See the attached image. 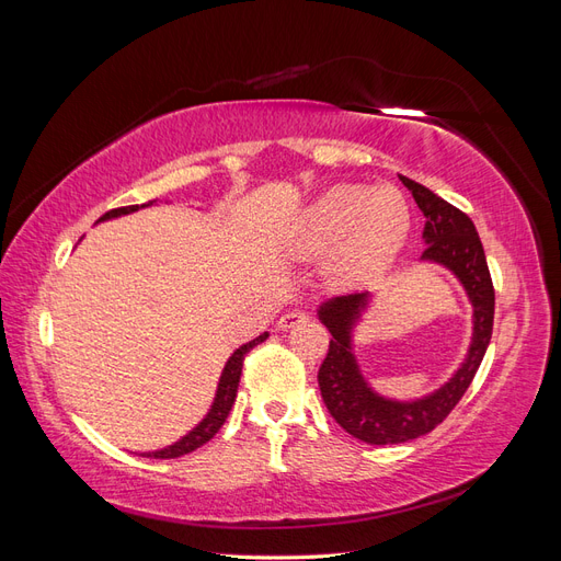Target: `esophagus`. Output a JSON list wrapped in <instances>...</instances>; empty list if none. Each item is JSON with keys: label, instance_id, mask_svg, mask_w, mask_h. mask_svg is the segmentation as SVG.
<instances>
[{"label": "esophagus", "instance_id": "obj_1", "mask_svg": "<svg viewBox=\"0 0 561 561\" xmlns=\"http://www.w3.org/2000/svg\"><path fill=\"white\" fill-rule=\"evenodd\" d=\"M307 320H309L307 313H301V311H285V313L280 316V320H278V328H280V330H290V328H297V325H301V322H307Z\"/></svg>", "mask_w": 561, "mask_h": 561}]
</instances>
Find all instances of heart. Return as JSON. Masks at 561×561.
Instances as JSON below:
<instances>
[{"label": "heart", "mask_w": 561, "mask_h": 561, "mask_svg": "<svg viewBox=\"0 0 561 561\" xmlns=\"http://www.w3.org/2000/svg\"><path fill=\"white\" fill-rule=\"evenodd\" d=\"M410 227V206L398 190L336 184L304 208L295 245L304 254H330L339 280L360 283L393 264Z\"/></svg>", "instance_id": "b5f03b06"}]
</instances>
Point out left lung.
Listing matches in <instances>:
<instances>
[{
  "instance_id": "left-lung-1",
  "label": "left lung",
  "mask_w": 561,
  "mask_h": 561,
  "mask_svg": "<svg viewBox=\"0 0 561 561\" xmlns=\"http://www.w3.org/2000/svg\"><path fill=\"white\" fill-rule=\"evenodd\" d=\"M400 180L426 217L423 239L428 248L423 250V260L445 264L463 283L472 301L474 328L466 363L443 388L416 402H393L377 396L365 383L351 353V330L367 307L369 295L353 293L322 304L318 316L332 339L325 360L318 369L320 396L339 426L367 445L410 443L437 428L472 383L494 330V283L472 219L423 184L402 175Z\"/></svg>"
}]
</instances>
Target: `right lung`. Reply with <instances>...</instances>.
<instances>
[{"mask_svg":"<svg viewBox=\"0 0 561 561\" xmlns=\"http://www.w3.org/2000/svg\"><path fill=\"white\" fill-rule=\"evenodd\" d=\"M138 208H140V206L114 208V210H110V213H105L103 217H100V222H103V219H110V217L128 215V213L138 210ZM266 336H268V334L264 332V334H260L257 339H252V342L243 344L239 351H233V355L229 358V363L225 365L222 377H219L217 398H215V402H213V410L208 412V416L203 419L190 435H184V437L180 439V443H175V445H171V447H165V449H161V451H149V454H142V456H154V458H178V456H184V454H190V451L198 449L201 445H206L208 439H213V437H215V433L225 426V421H227V416H229V412H231V407H233L236 393H239V381H241V371H243V360H245V355H248L254 346L262 344Z\"/></svg>","mask_w":561,"mask_h":561,"instance_id":"obj_1","label":"right lung"}]
</instances>
